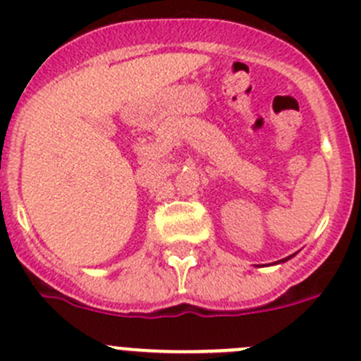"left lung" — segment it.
Here are the masks:
<instances>
[{"mask_svg": "<svg viewBox=\"0 0 361 361\" xmlns=\"http://www.w3.org/2000/svg\"><path fill=\"white\" fill-rule=\"evenodd\" d=\"M294 257V255H290V257H287V258H283V260H279V262H274V264H283V262H287V260H290V258Z\"/></svg>", "mask_w": 361, "mask_h": 361, "instance_id": "left-lung-1", "label": "left lung"}]
</instances>
